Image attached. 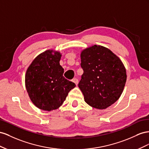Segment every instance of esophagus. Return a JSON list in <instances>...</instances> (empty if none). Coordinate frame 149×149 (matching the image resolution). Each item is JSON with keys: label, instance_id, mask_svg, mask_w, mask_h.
<instances>
[{"label": "esophagus", "instance_id": "1", "mask_svg": "<svg viewBox=\"0 0 149 149\" xmlns=\"http://www.w3.org/2000/svg\"><path fill=\"white\" fill-rule=\"evenodd\" d=\"M72 82H73L74 83H75V85H76V86H77V84H78V82H79V80H78V79H76V78H74V79H72Z\"/></svg>", "mask_w": 149, "mask_h": 149}]
</instances>
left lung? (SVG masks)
Here are the masks:
<instances>
[{"instance_id": "8db88e82", "label": "left lung", "mask_w": 149, "mask_h": 149, "mask_svg": "<svg viewBox=\"0 0 149 149\" xmlns=\"http://www.w3.org/2000/svg\"><path fill=\"white\" fill-rule=\"evenodd\" d=\"M84 70L78 86L91 107L105 109L120 98L127 80L119 57L108 48L94 45L80 54Z\"/></svg>"}]
</instances>
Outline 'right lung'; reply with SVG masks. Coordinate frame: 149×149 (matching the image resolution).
<instances>
[{"instance_id":"add662e5","label":"right lung","mask_w":149,"mask_h":149,"mask_svg":"<svg viewBox=\"0 0 149 149\" xmlns=\"http://www.w3.org/2000/svg\"><path fill=\"white\" fill-rule=\"evenodd\" d=\"M60 52L47 50L37 56L27 68L25 84L32 103L39 109L59 108L75 84L63 76Z\"/></svg>"}]
</instances>
